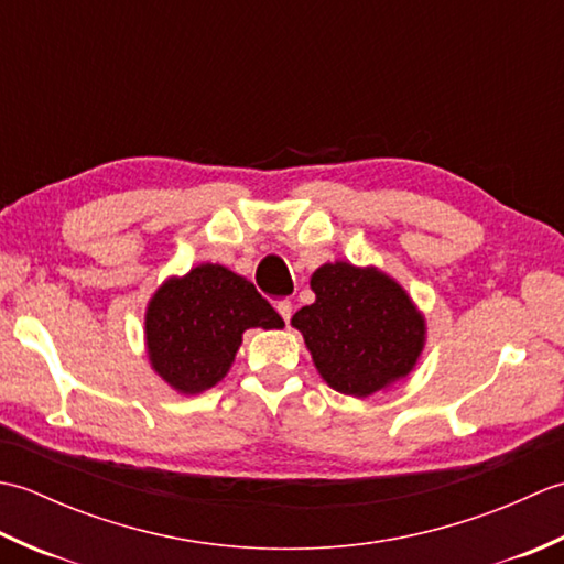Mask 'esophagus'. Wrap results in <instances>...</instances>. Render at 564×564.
Wrapping results in <instances>:
<instances>
[{
    "label": "esophagus",
    "instance_id": "esophagus-1",
    "mask_svg": "<svg viewBox=\"0 0 564 564\" xmlns=\"http://www.w3.org/2000/svg\"><path fill=\"white\" fill-rule=\"evenodd\" d=\"M275 310H279V315H281L285 322H291V315H293V305H291V301H281L279 305H275Z\"/></svg>",
    "mask_w": 564,
    "mask_h": 564
}]
</instances>
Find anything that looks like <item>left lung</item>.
Listing matches in <instances>:
<instances>
[{
	"mask_svg": "<svg viewBox=\"0 0 564 564\" xmlns=\"http://www.w3.org/2000/svg\"><path fill=\"white\" fill-rule=\"evenodd\" d=\"M310 285L317 301L291 322L334 390L368 398L410 373L424 346V319L398 283L337 261L317 269Z\"/></svg>",
	"mask_w": 564,
	"mask_h": 564,
	"instance_id": "1",
	"label": "left lung"
}]
</instances>
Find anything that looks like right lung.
Here are the masks:
<instances>
[{"label":"right lung","instance_id":"right-lung-1","mask_svg":"<svg viewBox=\"0 0 564 564\" xmlns=\"http://www.w3.org/2000/svg\"><path fill=\"white\" fill-rule=\"evenodd\" d=\"M249 327L279 329L281 315L242 275L200 263L166 281L148 307L152 368L178 392H200L225 378Z\"/></svg>","mask_w":564,"mask_h":564}]
</instances>
